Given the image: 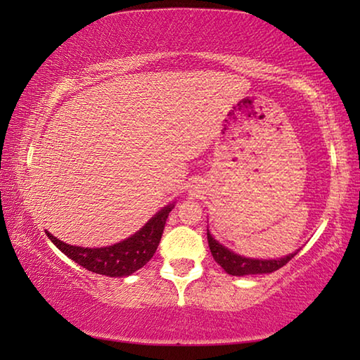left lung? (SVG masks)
I'll return each instance as SVG.
<instances>
[{
  "mask_svg": "<svg viewBox=\"0 0 360 360\" xmlns=\"http://www.w3.org/2000/svg\"><path fill=\"white\" fill-rule=\"evenodd\" d=\"M208 235V245L211 249V254L219 265L224 268L225 273L231 276H246V275H264V273H273L284 266L288 262L297 255L298 249L295 252L289 255H284L281 259H251L245 257L231 251V249L221 245L216 238H212L210 230L206 231Z\"/></svg>",
  "mask_w": 360,
  "mask_h": 360,
  "instance_id": "left-lung-1",
  "label": "left lung"
}]
</instances>
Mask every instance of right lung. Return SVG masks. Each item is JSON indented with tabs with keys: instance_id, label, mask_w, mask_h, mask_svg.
Listing matches in <instances>:
<instances>
[{
	"instance_id": "right-lung-1",
	"label": "right lung",
	"mask_w": 360,
	"mask_h": 360,
	"mask_svg": "<svg viewBox=\"0 0 360 360\" xmlns=\"http://www.w3.org/2000/svg\"><path fill=\"white\" fill-rule=\"evenodd\" d=\"M174 208V203L155 212L143 229H139L135 235L129 236L124 241L115 243L105 248H82L72 246L63 243L52 233L46 231L49 240L62 251L66 257L75 260L77 265L84 266L85 270L98 273V275L111 278L130 276L144 266L155 254L158 243H160L163 229L168 219L169 211Z\"/></svg>"
}]
</instances>
